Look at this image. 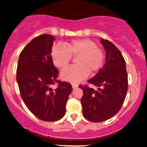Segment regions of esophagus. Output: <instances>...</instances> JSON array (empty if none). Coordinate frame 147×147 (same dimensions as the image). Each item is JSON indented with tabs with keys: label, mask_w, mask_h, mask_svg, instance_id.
<instances>
[{
	"label": "esophagus",
	"mask_w": 147,
	"mask_h": 147,
	"mask_svg": "<svg viewBox=\"0 0 147 147\" xmlns=\"http://www.w3.org/2000/svg\"><path fill=\"white\" fill-rule=\"evenodd\" d=\"M77 87H78V85L77 84H72V88H73L74 89L76 88Z\"/></svg>",
	"instance_id": "esophagus-1"
}]
</instances>
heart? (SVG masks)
Wrapping results in <instances>:
<instances>
[{
    "instance_id": "obj_1",
    "label": "heart",
    "mask_w": 147,
    "mask_h": 147,
    "mask_svg": "<svg viewBox=\"0 0 147 147\" xmlns=\"http://www.w3.org/2000/svg\"><path fill=\"white\" fill-rule=\"evenodd\" d=\"M76 57L77 65L66 69L61 74L65 81L76 84L88 76L93 75L102 69L104 63V54L96 43L88 39H80L65 42L63 46L54 45L51 51L54 64L61 70L66 69Z\"/></svg>"
}]
</instances>
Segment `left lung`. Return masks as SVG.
Returning <instances> with one entry per match:
<instances>
[{"mask_svg":"<svg viewBox=\"0 0 147 147\" xmlns=\"http://www.w3.org/2000/svg\"><path fill=\"white\" fill-rule=\"evenodd\" d=\"M100 42L106 53L105 65L88 81L98 87V90L79 86L84 91L81 99L83 115L93 122L105 121L115 115L123 105L128 88L126 63L122 53L109 40L100 38Z\"/></svg>","mask_w":147,"mask_h":147,"instance_id":"8db88e82","label":"left lung"}]
</instances>
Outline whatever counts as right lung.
Segmentation results:
<instances>
[{
    "mask_svg": "<svg viewBox=\"0 0 147 147\" xmlns=\"http://www.w3.org/2000/svg\"><path fill=\"white\" fill-rule=\"evenodd\" d=\"M54 36L42 34L33 39L20 54L16 80L25 105L41 120L54 122L64 116L72 86L57 79L59 71L53 64L51 51ZM57 88L53 89V84Z\"/></svg>",
    "mask_w": 147,
    "mask_h": 147,
    "instance_id": "right-lung-1",
    "label": "right lung"
}]
</instances>
